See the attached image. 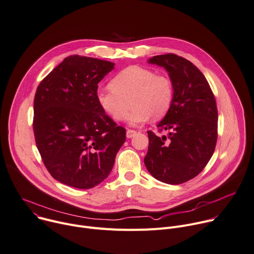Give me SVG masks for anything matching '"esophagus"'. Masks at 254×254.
<instances>
[{
	"label": "esophagus",
	"instance_id": "34e87169",
	"mask_svg": "<svg viewBox=\"0 0 254 254\" xmlns=\"http://www.w3.org/2000/svg\"><path fill=\"white\" fill-rule=\"evenodd\" d=\"M135 133H136L135 130H133V129H127V137H128V139H130V137H132V136L135 135Z\"/></svg>",
	"mask_w": 254,
	"mask_h": 254
}]
</instances>
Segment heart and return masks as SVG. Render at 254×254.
Instances as JSON below:
<instances>
[{
    "label": "heart",
    "instance_id": "obj_1",
    "mask_svg": "<svg viewBox=\"0 0 254 254\" xmlns=\"http://www.w3.org/2000/svg\"><path fill=\"white\" fill-rule=\"evenodd\" d=\"M174 96L171 79L165 74L140 65H130L110 81V88L98 90L99 106L117 122L125 121L130 105L133 107L128 122L131 126L163 119Z\"/></svg>",
    "mask_w": 254,
    "mask_h": 254
}]
</instances>
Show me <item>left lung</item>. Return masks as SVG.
<instances>
[{"label": "left lung", "mask_w": 254, "mask_h": 254, "mask_svg": "<svg viewBox=\"0 0 254 254\" xmlns=\"http://www.w3.org/2000/svg\"><path fill=\"white\" fill-rule=\"evenodd\" d=\"M150 64L163 66L173 84L172 105L148 131L149 148L144 159L150 174L168 184H181L198 175L214 154L218 139V109L203 74L190 61L174 54L155 56Z\"/></svg>", "instance_id": "8db88e82"}]
</instances>
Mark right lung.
I'll list each match as a JSON object with an SVG mask.
<instances>
[{"label":"right lung","mask_w":254,"mask_h":254,"mask_svg":"<svg viewBox=\"0 0 254 254\" xmlns=\"http://www.w3.org/2000/svg\"><path fill=\"white\" fill-rule=\"evenodd\" d=\"M113 66L107 61L70 56L36 89V147L51 175L65 186L80 190L98 186L126 141V128L118 127L96 99L98 83Z\"/></svg>","instance_id":"obj_1"}]
</instances>
